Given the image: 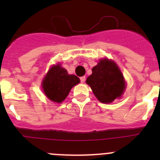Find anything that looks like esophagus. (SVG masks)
<instances>
[{
	"label": "esophagus",
	"mask_w": 160,
	"mask_h": 160,
	"mask_svg": "<svg viewBox=\"0 0 160 160\" xmlns=\"http://www.w3.org/2000/svg\"><path fill=\"white\" fill-rule=\"evenodd\" d=\"M85 80H86V77H80V81H81V83H84Z\"/></svg>",
	"instance_id": "esophagus-1"
}]
</instances>
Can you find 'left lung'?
I'll use <instances>...</instances> for the list:
<instances>
[{
    "label": "left lung",
    "instance_id": "1",
    "mask_svg": "<svg viewBox=\"0 0 160 160\" xmlns=\"http://www.w3.org/2000/svg\"><path fill=\"white\" fill-rule=\"evenodd\" d=\"M86 83L100 102L111 103L122 97L125 90L122 72L114 61L104 58L92 69V74Z\"/></svg>",
    "mask_w": 160,
    "mask_h": 160
}]
</instances>
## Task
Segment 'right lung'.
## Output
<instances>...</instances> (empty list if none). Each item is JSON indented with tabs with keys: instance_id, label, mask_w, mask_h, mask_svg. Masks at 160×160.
<instances>
[{
	"instance_id": "add662e5",
	"label": "right lung",
	"mask_w": 160,
	"mask_h": 160,
	"mask_svg": "<svg viewBox=\"0 0 160 160\" xmlns=\"http://www.w3.org/2000/svg\"><path fill=\"white\" fill-rule=\"evenodd\" d=\"M80 81L77 76L68 74L67 70L59 63L50 68L42 82V87L50 101L61 103L68 96L72 87Z\"/></svg>"
}]
</instances>
